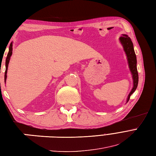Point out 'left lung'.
<instances>
[{
  "instance_id": "left-lung-1",
  "label": "left lung",
  "mask_w": 156,
  "mask_h": 156,
  "mask_svg": "<svg viewBox=\"0 0 156 156\" xmlns=\"http://www.w3.org/2000/svg\"><path fill=\"white\" fill-rule=\"evenodd\" d=\"M119 41L122 43L123 47V50L126 54L128 65H129V67L131 75H132L133 81V87L127 99V102H128V101L129 100L130 96L136 91L138 85V79H139V77H138V73L137 69V58L133 49V44L130 38L127 34H123V36L119 38Z\"/></svg>"
}]
</instances>
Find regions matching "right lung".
I'll list each match as a JSON object with an SVG mask.
<instances>
[{
  "label": "right lung",
  "instance_id": "obj_1",
  "mask_svg": "<svg viewBox=\"0 0 156 156\" xmlns=\"http://www.w3.org/2000/svg\"><path fill=\"white\" fill-rule=\"evenodd\" d=\"M12 53V43H11L10 44L9 46V53L7 55V57H6V63H5V65H6V70H5V82L6 83V73H7V70H8V66H9V61H10V58L11 57Z\"/></svg>",
  "mask_w": 156,
  "mask_h": 156
}]
</instances>
